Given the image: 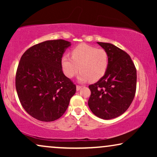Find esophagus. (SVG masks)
<instances>
[{
    "instance_id": "34e87169",
    "label": "esophagus",
    "mask_w": 157,
    "mask_h": 157,
    "mask_svg": "<svg viewBox=\"0 0 157 157\" xmlns=\"http://www.w3.org/2000/svg\"><path fill=\"white\" fill-rule=\"evenodd\" d=\"M81 89V86H76V90L77 91H79Z\"/></svg>"
}]
</instances>
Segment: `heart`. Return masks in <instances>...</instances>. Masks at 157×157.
<instances>
[{
  "instance_id": "heart-1",
  "label": "heart",
  "mask_w": 157,
  "mask_h": 157,
  "mask_svg": "<svg viewBox=\"0 0 157 157\" xmlns=\"http://www.w3.org/2000/svg\"><path fill=\"white\" fill-rule=\"evenodd\" d=\"M109 55L104 49L82 44L71 52V58L64 55L61 59V66L64 75L72 78L78 73V81L96 82L106 74L109 67Z\"/></svg>"
}]
</instances>
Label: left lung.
<instances>
[{"mask_svg":"<svg viewBox=\"0 0 157 157\" xmlns=\"http://www.w3.org/2000/svg\"><path fill=\"white\" fill-rule=\"evenodd\" d=\"M109 55L106 74L91 90L88 104L92 113L102 119H114L125 112L134 99L136 89V70L125 51L109 43L97 42Z\"/></svg>","mask_w":157,"mask_h":157,"instance_id":"1","label":"left lung"}]
</instances>
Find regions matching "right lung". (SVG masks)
I'll use <instances>...</instances> for the list:
<instances>
[{
  "label": "right lung",
  "mask_w": 157,
  "mask_h": 157,
  "mask_svg": "<svg viewBox=\"0 0 157 157\" xmlns=\"http://www.w3.org/2000/svg\"><path fill=\"white\" fill-rule=\"evenodd\" d=\"M71 42L52 40L31 47L23 53L16 76L21 104L32 117L53 121L65 113L76 85L63 73L61 59Z\"/></svg>",
  "instance_id": "1"
}]
</instances>
